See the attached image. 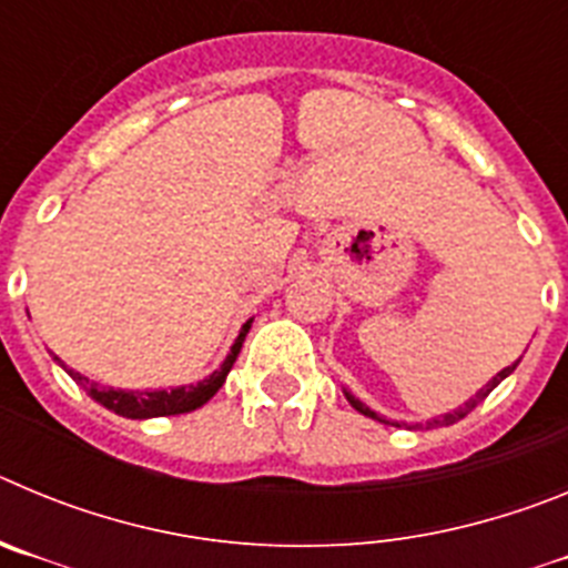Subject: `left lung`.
Wrapping results in <instances>:
<instances>
[{
  "mask_svg": "<svg viewBox=\"0 0 568 568\" xmlns=\"http://www.w3.org/2000/svg\"><path fill=\"white\" fill-rule=\"evenodd\" d=\"M515 364H518V361H515ZM515 364H511V366H506V369H500V373H498V375H495V378H491V381H489V384H486V386H484V389H480V393H475V398H469V400H466V404H464V406H458V409H455V413H446V415H444V418H435V420H433V424H440V426H449V424H455V420L466 418V415H469V413H471V409H475V406H478V404H480V400H484V398H486V395H489V393H491V389H495V386H498V384H500V381H504V378H506V375H509V373H511V369H515ZM344 395H346V400H349V404H353V406H355V409H358V413H361V415H366V418H375V420H381V424H393V420H386V418H381V415H378V413H373V409H369V406H366V404H361V400H358V398H355V395H353V393H344ZM395 426H398V424H395Z\"/></svg>",
  "mask_w": 568,
  "mask_h": 568,
  "instance_id": "8db88e82",
  "label": "left lung"
}]
</instances>
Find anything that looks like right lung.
<instances>
[{
	"instance_id": "add662e5",
	"label": "right lung",
	"mask_w": 568,
	"mask_h": 568,
	"mask_svg": "<svg viewBox=\"0 0 568 568\" xmlns=\"http://www.w3.org/2000/svg\"><path fill=\"white\" fill-rule=\"evenodd\" d=\"M250 324H253V321H247V324L241 327L239 338H235V344L230 346V355L224 358V364L219 366L213 375H207V378L199 381V384L175 386V389H153V393H148V389H144V393H133V389H113V386H102L97 384V381L79 375L77 369H70L68 364H62V358H57V355H53V358H57V364H62V369H68L70 378L77 381L90 398L97 400V404L108 406L110 413L122 415V418H133V420L164 418V415L193 413V409L207 404V400L222 389V384L227 381V373L233 369L235 358H239L241 344H244V338H247Z\"/></svg>"
}]
</instances>
